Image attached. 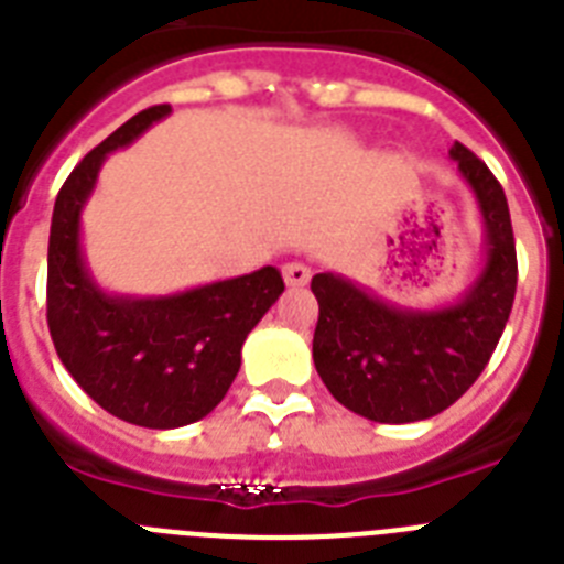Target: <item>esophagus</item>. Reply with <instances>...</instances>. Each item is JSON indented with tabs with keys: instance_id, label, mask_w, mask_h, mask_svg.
Listing matches in <instances>:
<instances>
[{
	"instance_id": "1",
	"label": "esophagus",
	"mask_w": 564,
	"mask_h": 564,
	"mask_svg": "<svg viewBox=\"0 0 564 564\" xmlns=\"http://www.w3.org/2000/svg\"><path fill=\"white\" fill-rule=\"evenodd\" d=\"M310 278H312V272H310V267H306V263H297V261H292V263H286V267H283V281H286V286H306V283H310Z\"/></svg>"
}]
</instances>
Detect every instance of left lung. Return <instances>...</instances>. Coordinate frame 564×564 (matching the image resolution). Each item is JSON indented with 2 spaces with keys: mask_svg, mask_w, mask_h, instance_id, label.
I'll return each mask as SVG.
<instances>
[{
  "mask_svg": "<svg viewBox=\"0 0 564 564\" xmlns=\"http://www.w3.org/2000/svg\"><path fill=\"white\" fill-rule=\"evenodd\" d=\"M459 178L482 215V267L457 301L434 310L398 306L335 272H317L321 303L312 357L332 398L375 423L429 420L465 391L491 360L517 292V247L499 181L454 141Z\"/></svg>",
  "mask_w": 564,
  "mask_h": 564,
  "instance_id": "obj_1",
  "label": "left lung"
}]
</instances>
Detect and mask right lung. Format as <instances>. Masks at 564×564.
Returning <instances> with one entry per match:
<instances>
[{"label":"right lung","instance_id":"obj_1","mask_svg":"<svg viewBox=\"0 0 564 564\" xmlns=\"http://www.w3.org/2000/svg\"><path fill=\"white\" fill-rule=\"evenodd\" d=\"M173 112L150 107L107 135L58 189L47 247V326L65 369L112 417L181 429L207 417L241 369V349L283 278L275 267L173 295H119L96 283L82 247V213L107 155Z\"/></svg>","mask_w":564,"mask_h":564}]
</instances>
